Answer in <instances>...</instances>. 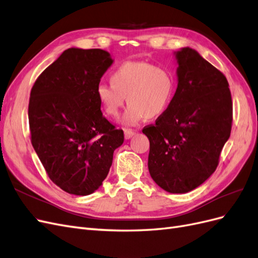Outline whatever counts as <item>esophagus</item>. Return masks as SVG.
I'll return each mask as SVG.
<instances>
[{
    "instance_id": "34e87169",
    "label": "esophagus",
    "mask_w": 258,
    "mask_h": 258,
    "mask_svg": "<svg viewBox=\"0 0 258 258\" xmlns=\"http://www.w3.org/2000/svg\"><path fill=\"white\" fill-rule=\"evenodd\" d=\"M123 132H124V139H126V140L131 139L132 137H134V136L136 135V131L131 130V129H124Z\"/></svg>"
}]
</instances>
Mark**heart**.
Returning a JSON list of instances; mask_svg holds the SVG:
<instances>
[{
	"label": "heart",
	"mask_w": 258,
	"mask_h": 258,
	"mask_svg": "<svg viewBox=\"0 0 258 258\" xmlns=\"http://www.w3.org/2000/svg\"><path fill=\"white\" fill-rule=\"evenodd\" d=\"M111 83H100L96 95L104 112L119 115L124 101L129 103L121 122L136 126L145 118H154L167 111L175 90L172 72L146 61H126L111 74Z\"/></svg>",
	"instance_id": "obj_1"
}]
</instances>
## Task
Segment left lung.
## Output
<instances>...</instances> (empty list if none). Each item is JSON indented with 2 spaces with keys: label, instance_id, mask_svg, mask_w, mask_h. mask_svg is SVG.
Listing matches in <instances>:
<instances>
[{
  "label": "left lung",
  "instance_id": "1",
  "mask_svg": "<svg viewBox=\"0 0 258 258\" xmlns=\"http://www.w3.org/2000/svg\"><path fill=\"white\" fill-rule=\"evenodd\" d=\"M177 88L167 111L142 132L150 140L148 171L171 194L197 188L212 175L230 137L232 102L225 75L184 47L174 52Z\"/></svg>",
  "mask_w": 258,
  "mask_h": 258
}]
</instances>
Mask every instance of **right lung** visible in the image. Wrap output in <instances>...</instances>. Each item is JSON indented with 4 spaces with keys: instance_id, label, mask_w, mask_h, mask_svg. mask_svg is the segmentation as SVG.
I'll list each match as a JSON object with an SVG mask.
<instances>
[{
    "instance_id": "add662e5",
    "label": "right lung",
    "mask_w": 258,
    "mask_h": 258,
    "mask_svg": "<svg viewBox=\"0 0 258 258\" xmlns=\"http://www.w3.org/2000/svg\"><path fill=\"white\" fill-rule=\"evenodd\" d=\"M103 49L69 48L38 76L30 95L31 142L49 178L87 196L102 185L122 130L103 117L96 88L113 63Z\"/></svg>"
}]
</instances>
